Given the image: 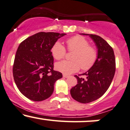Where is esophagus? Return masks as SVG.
<instances>
[{"label":"esophagus","mask_w":130,"mask_h":130,"mask_svg":"<svg viewBox=\"0 0 130 130\" xmlns=\"http://www.w3.org/2000/svg\"><path fill=\"white\" fill-rule=\"evenodd\" d=\"M63 77L64 78H69V75H68L64 74L63 75Z\"/></svg>","instance_id":"obj_1"}]
</instances>
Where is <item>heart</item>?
Masks as SVG:
<instances>
[{
	"label": "heart",
	"mask_w": 130,
	"mask_h": 130,
	"mask_svg": "<svg viewBox=\"0 0 130 130\" xmlns=\"http://www.w3.org/2000/svg\"><path fill=\"white\" fill-rule=\"evenodd\" d=\"M67 49L74 52L71 61H62L56 64L57 71L64 74H71L81 69L84 71L89 70L95 64L98 52L94 47L89 45V42L82 36H75L68 38L66 41ZM52 54L55 59L59 60L64 57L66 53L64 46L59 41H56L51 49Z\"/></svg>",
	"instance_id": "obj_1"
}]
</instances>
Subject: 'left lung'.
<instances>
[{"label": "left lung", "instance_id": "obj_1", "mask_svg": "<svg viewBox=\"0 0 130 130\" xmlns=\"http://www.w3.org/2000/svg\"><path fill=\"white\" fill-rule=\"evenodd\" d=\"M89 35L98 48V58L95 64L86 72L78 75H86L87 79L79 76L78 84L71 89V94L76 101L87 103L101 97L110 86L116 71L114 50L105 39L96 35Z\"/></svg>", "mask_w": 130, "mask_h": 130}]
</instances>
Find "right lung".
<instances>
[{"mask_svg": "<svg viewBox=\"0 0 130 130\" xmlns=\"http://www.w3.org/2000/svg\"><path fill=\"white\" fill-rule=\"evenodd\" d=\"M65 35L39 32L19 44L14 61L13 77L20 92L30 100L39 102L48 99L56 81L62 77L61 73L53 70L51 49Z\"/></svg>", "mask_w": 130, "mask_h": 130, "instance_id": "obj_1", "label": "right lung"}]
</instances>
